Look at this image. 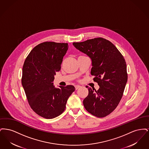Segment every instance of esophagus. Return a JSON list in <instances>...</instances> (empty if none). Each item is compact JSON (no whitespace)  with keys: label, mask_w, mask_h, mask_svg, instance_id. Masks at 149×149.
<instances>
[{"label":"esophagus","mask_w":149,"mask_h":149,"mask_svg":"<svg viewBox=\"0 0 149 149\" xmlns=\"http://www.w3.org/2000/svg\"><path fill=\"white\" fill-rule=\"evenodd\" d=\"M80 87H81V86H80V85H77L75 86V89H76V90H77L79 88H80Z\"/></svg>","instance_id":"34e87169"}]
</instances>
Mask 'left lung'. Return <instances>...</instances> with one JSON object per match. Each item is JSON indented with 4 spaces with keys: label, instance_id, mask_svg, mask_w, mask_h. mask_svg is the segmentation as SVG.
<instances>
[{
    "label": "left lung",
    "instance_id": "left-lung-1",
    "mask_svg": "<svg viewBox=\"0 0 149 149\" xmlns=\"http://www.w3.org/2000/svg\"><path fill=\"white\" fill-rule=\"evenodd\" d=\"M72 45L91 58V73L99 86L98 91L86 86L89 93L84 106L93 116L104 117L116 109L123 95L128 78L125 60L113 44L103 38Z\"/></svg>",
    "mask_w": 149,
    "mask_h": 149
}]
</instances>
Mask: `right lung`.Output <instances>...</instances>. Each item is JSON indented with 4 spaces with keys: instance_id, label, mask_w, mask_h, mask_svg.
Listing matches in <instances>:
<instances>
[{
    "instance_id": "right-lung-1",
    "label": "right lung",
    "mask_w": 149,
    "mask_h": 149,
    "mask_svg": "<svg viewBox=\"0 0 149 149\" xmlns=\"http://www.w3.org/2000/svg\"><path fill=\"white\" fill-rule=\"evenodd\" d=\"M68 49L67 43H41L31 50L23 66L22 84L29 104L35 113L46 119L62 113L75 90L71 85L56 88L52 83L56 72L60 70Z\"/></svg>"
}]
</instances>
